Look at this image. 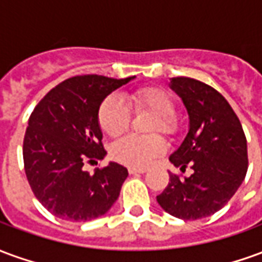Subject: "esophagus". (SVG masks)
Listing matches in <instances>:
<instances>
[{
  "label": "esophagus",
  "mask_w": 262,
  "mask_h": 262,
  "mask_svg": "<svg viewBox=\"0 0 262 262\" xmlns=\"http://www.w3.org/2000/svg\"><path fill=\"white\" fill-rule=\"evenodd\" d=\"M147 168H140V167H129V174H144Z\"/></svg>",
  "instance_id": "esophagus-1"
}]
</instances>
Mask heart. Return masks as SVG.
<instances>
[{
  "instance_id": "1",
  "label": "heart",
  "mask_w": 262,
  "mask_h": 262,
  "mask_svg": "<svg viewBox=\"0 0 262 262\" xmlns=\"http://www.w3.org/2000/svg\"><path fill=\"white\" fill-rule=\"evenodd\" d=\"M132 103L136 109H147L156 115L151 132L161 130L171 135L176 130V123L171 118L174 114V102L164 91L159 88H142L133 92ZM99 126L109 136H119L130 122V111L120 98L108 97L99 106ZM165 151V142L160 136H137L127 135L112 146V157L122 164L130 167H146L156 157Z\"/></svg>"
}]
</instances>
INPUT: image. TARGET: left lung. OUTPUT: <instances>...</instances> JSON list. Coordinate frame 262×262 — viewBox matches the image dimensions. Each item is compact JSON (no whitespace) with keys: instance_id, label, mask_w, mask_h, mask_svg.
I'll list each match as a JSON object with an SVG mask.
<instances>
[{"instance_id":"8db88e82","label":"left lung","mask_w":262,"mask_h":262,"mask_svg":"<svg viewBox=\"0 0 262 262\" xmlns=\"http://www.w3.org/2000/svg\"><path fill=\"white\" fill-rule=\"evenodd\" d=\"M170 88L189 118L187 136L170 161L181 171L189 165L193 172L184 178L170 172L157 202L178 219H202L223 208L244 181L247 140L234 111L214 88L187 77L171 78Z\"/></svg>"}]
</instances>
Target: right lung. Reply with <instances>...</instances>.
Masks as SVG:
<instances>
[{"label":"right lung","instance_id":"1","mask_svg":"<svg viewBox=\"0 0 262 262\" xmlns=\"http://www.w3.org/2000/svg\"><path fill=\"white\" fill-rule=\"evenodd\" d=\"M133 78L77 75L54 86L33 109L24 139L26 178L39 202L54 216L88 222L106 213L119 198L129 176L123 165L111 161L90 174L84 163L106 156L99 106Z\"/></svg>","mask_w":262,"mask_h":262}]
</instances>
